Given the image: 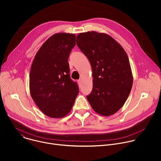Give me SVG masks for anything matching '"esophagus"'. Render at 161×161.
<instances>
[{
	"label": "esophagus",
	"mask_w": 161,
	"mask_h": 161,
	"mask_svg": "<svg viewBox=\"0 0 161 161\" xmlns=\"http://www.w3.org/2000/svg\"><path fill=\"white\" fill-rule=\"evenodd\" d=\"M81 81H82V80H81V79H80V80H78V82L80 83V84H81Z\"/></svg>",
	"instance_id": "esophagus-1"
}]
</instances>
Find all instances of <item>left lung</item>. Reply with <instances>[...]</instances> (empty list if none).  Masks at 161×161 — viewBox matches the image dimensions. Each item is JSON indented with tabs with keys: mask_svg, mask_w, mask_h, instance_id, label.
<instances>
[{
	"mask_svg": "<svg viewBox=\"0 0 161 161\" xmlns=\"http://www.w3.org/2000/svg\"><path fill=\"white\" fill-rule=\"evenodd\" d=\"M76 43L92 69L93 88L87 100L97 113L111 116L124 106L132 86L128 56L122 46L105 33H80Z\"/></svg>",
	"mask_w": 161,
	"mask_h": 161,
	"instance_id": "left-lung-1",
	"label": "left lung"
}]
</instances>
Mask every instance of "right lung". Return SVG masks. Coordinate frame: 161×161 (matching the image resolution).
<instances>
[{
    "instance_id": "add662e5",
    "label": "right lung",
    "mask_w": 161,
    "mask_h": 161,
    "mask_svg": "<svg viewBox=\"0 0 161 161\" xmlns=\"http://www.w3.org/2000/svg\"><path fill=\"white\" fill-rule=\"evenodd\" d=\"M76 36L57 33L46 41L36 54L29 76L31 96L46 115L61 119L69 113L79 93L69 75V56Z\"/></svg>"
}]
</instances>
